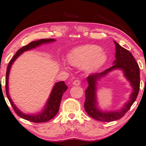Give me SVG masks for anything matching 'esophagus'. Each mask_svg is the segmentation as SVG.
Returning <instances> with one entry per match:
<instances>
[{"mask_svg":"<svg viewBox=\"0 0 146 146\" xmlns=\"http://www.w3.org/2000/svg\"><path fill=\"white\" fill-rule=\"evenodd\" d=\"M81 84V81L80 80H75L73 82V84L75 86H79Z\"/></svg>","mask_w":146,"mask_h":146,"instance_id":"esophagus-1","label":"esophagus"}]
</instances>
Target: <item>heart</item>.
Segmentation results:
<instances>
[{"mask_svg": "<svg viewBox=\"0 0 146 146\" xmlns=\"http://www.w3.org/2000/svg\"><path fill=\"white\" fill-rule=\"evenodd\" d=\"M67 59L72 66H85L87 70L95 71L105 64L107 56L101 47L98 45H87L72 50L68 54Z\"/></svg>", "mask_w": 146, "mask_h": 146, "instance_id": "b5f03b06", "label": "heart"}]
</instances>
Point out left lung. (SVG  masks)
I'll use <instances>...</instances> for the list:
<instances>
[{"instance_id": "obj_1", "label": "left lung", "mask_w": 146, "mask_h": 146, "mask_svg": "<svg viewBox=\"0 0 146 146\" xmlns=\"http://www.w3.org/2000/svg\"><path fill=\"white\" fill-rule=\"evenodd\" d=\"M115 44L116 45V60L114 61L113 66L101 73H94L89 75L87 78L89 86L85 91L84 109L89 116L101 122H112L124 117L136 101L140 90V68L138 63L130 51L121 47L116 41H115ZM117 68H120L124 71L125 75L131 82L133 92L131 96V99L125 104L122 110L117 111L104 113L99 111L96 107V82L97 80L104 76L109 71Z\"/></svg>"}]
</instances>
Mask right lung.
I'll return each mask as SVG.
<instances>
[{"label":"right lung","mask_w":146,"mask_h":146,"mask_svg":"<svg viewBox=\"0 0 146 146\" xmlns=\"http://www.w3.org/2000/svg\"><path fill=\"white\" fill-rule=\"evenodd\" d=\"M55 39H41L38 41H32L27 45H25L22 48H20L18 51L16 52L15 55H14L11 60H10L9 64L8 65L7 70H6V96L9 100L10 104H11L12 107L15 111V113L18 115L19 117L22 118L25 120H28V121L35 122V123H39V122H47L48 120L52 119V118L55 117V115L57 114L59 110V106H60V103L61 99H62V95L64 93L66 92V90L68 89V87L66 84H64V81L58 82L54 85L53 89H52L51 94L49 97V99L47 101V105L44 111L42 112L41 113L38 114L37 115H25V114L22 113L19 110L16 108V107L14 105L13 102H12L11 99H10L9 94H8V75H9V72L10 68H11L12 64H13L14 60L22 53L23 52L26 51V50H28L30 49H32L33 48H35L37 46L41 45L42 43H49V42L54 41Z\"/></svg>","instance_id":"1"}]
</instances>
